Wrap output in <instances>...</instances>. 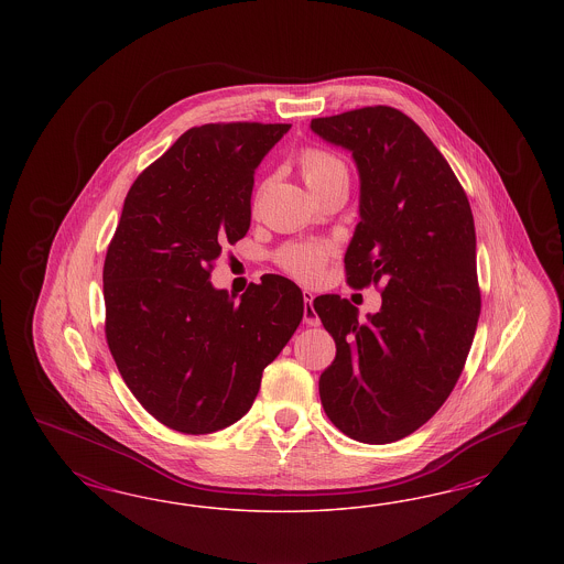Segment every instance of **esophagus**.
I'll use <instances>...</instances> for the list:
<instances>
[{
	"instance_id": "esophagus-1",
	"label": "esophagus",
	"mask_w": 564,
	"mask_h": 564,
	"mask_svg": "<svg viewBox=\"0 0 564 564\" xmlns=\"http://www.w3.org/2000/svg\"><path fill=\"white\" fill-rule=\"evenodd\" d=\"M302 295H304V302H306V306H304V323H306L307 326L321 325V318H318L316 310L312 306V302H314V293L310 290H304L302 291Z\"/></svg>"
}]
</instances>
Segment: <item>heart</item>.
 <instances>
[{"instance_id": "obj_1", "label": "heart", "mask_w": 564, "mask_h": 564, "mask_svg": "<svg viewBox=\"0 0 564 564\" xmlns=\"http://www.w3.org/2000/svg\"><path fill=\"white\" fill-rule=\"evenodd\" d=\"M302 177L307 188L316 189L335 175H345L347 170L335 154L326 153L321 149H306L300 154ZM328 250L321 243H293L279 252V264L295 279L312 283L321 279L325 269Z\"/></svg>"}]
</instances>
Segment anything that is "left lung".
I'll list each match as a JSON object with an SVG mask.
<instances>
[{"mask_svg":"<svg viewBox=\"0 0 564 564\" xmlns=\"http://www.w3.org/2000/svg\"><path fill=\"white\" fill-rule=\"evenodd\" d=\"M310 128L358 165L347 283L384 285L382 306L366 321L339 295L314 300L337 343L318 380L321 401L349 438L394 443L441 410L476 335L481 297L471 206L441 151L399 109L361 107Z\"/></svg>","mask_w":564,"mask_h":564,"instance_id":"8db88e82","label":"left lung"}]
</instances>
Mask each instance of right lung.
Instances as JSON below:
<instances>
[{
  "instance_id": "obj_1",
  "label": "right lung",
  "mask_w": 564,
  "mask_h": 564,
  "mask_svg": "<svg viewBox=\"0 0 564 564\" xmlns=\"http://www.w3.org/2000/svg\"><path fill=\"white\" fill-rule=\"evenodd\" d=\"M291 123L189 128L137 177L102 267L105 335L123 382L184 434L231 426L304 316L302 290L267 274L238 302L213 262L250 229L254 171Z\"/></svg>"
}]
</instances>
